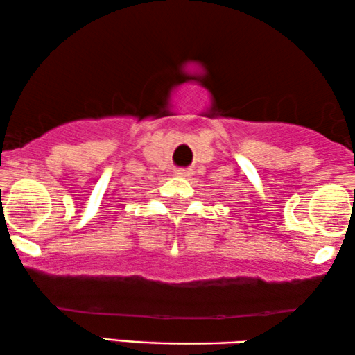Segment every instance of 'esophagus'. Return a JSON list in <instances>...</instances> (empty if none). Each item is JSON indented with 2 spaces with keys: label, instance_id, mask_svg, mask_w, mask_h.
I'll return each mask as SVG.
<instances>
[{
  "label": "esophagus",
  "instance_id": "obj_1",
  "mask_svg": "<svg viewBox=\"0 0 355 355\" xmlns=\"http://www.w3.org/2000/svg\"><path fill=\"white\" fill-rule=\"evenodd\" d=\"M176 174L178 176H189L191 171L189 169H176Z\"/></svg>",
  "mask_w": 355,
  "mask_h": 355
}]
</instances>
